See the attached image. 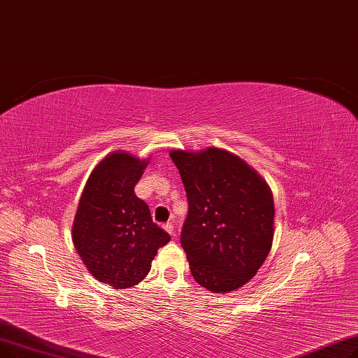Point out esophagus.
Masks as SVG:
<instances>
[{"label":"esophagus","mask_w":358,"mask_h":358,"mask_svg":"<svg viewBox=\"0 0 358 358\" xmlns=\"http://www.w3.org/2000/svg\"><path fill=\"white\" fill-rule=\"evenodd\" d=\"M164 230H166L169 234L175 236V231H173V223H172V221H169V223H166V224H164Z\"/></svg>","instance_id":"esophagus-1"}]
</instances>
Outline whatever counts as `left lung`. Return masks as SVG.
<instances>
[{"label": "left lung", "mask_w": 358, "mask_h": 358, "mask_svg": "<svg viewBox=\"0 0 358 358\" xmlns=\"http://www.w3.org/2000/svg\"><path fill=\"white\" fill-rule=\"evenodd\" d=\"M186 196L180 234L195 281L221 294L257 274L274 239V198L266 182L231 152L208 147L170 151Z\"/></svg>", "instance_id": "left-lung-1"}]
</instances>
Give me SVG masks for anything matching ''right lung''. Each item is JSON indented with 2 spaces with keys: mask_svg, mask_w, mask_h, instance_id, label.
<instances>
[{
  "mask_svg": "<svg viewBox=\"0 0 358 358\" xmlns=\"http://www.w3.org/2000/svg\"><path fill=\"white\" fill-rule=\"evenodd\" d=\"M148 164L115 151L89 176L73 224L81 261L100 282L129 288L147 277L159 248L170 236L152 223L150 208L134 192Z\"/></svg>",
  "mask_w": 358,
  "mask_h": 358,
  "instance_id": "1",
  "label": "right lung"
}]
</instances>
